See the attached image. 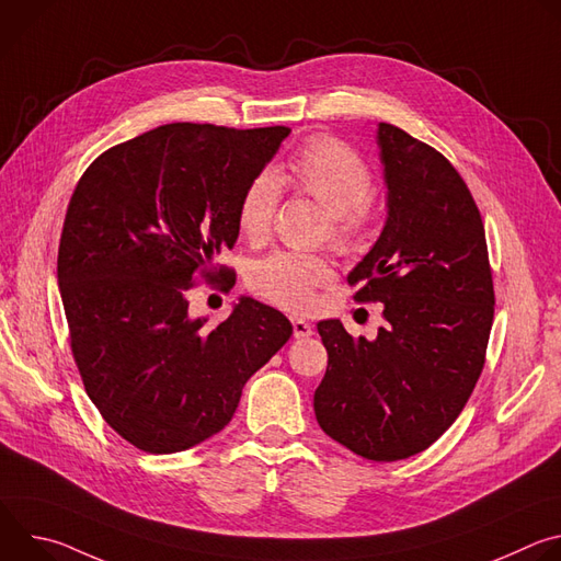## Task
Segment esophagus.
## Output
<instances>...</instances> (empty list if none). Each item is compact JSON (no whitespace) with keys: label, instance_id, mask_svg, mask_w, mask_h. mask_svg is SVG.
I'll use <instances>...</instances> for the list:
<instances>
[{"label":"esophagus","instance_id":"obj_1","mask_svg":"<svg viewBox=\"0 0 561 561\" xmlns=\"http://www.w3.org/2000/svg\"><path fill=\"white\" fill-rule=\"evenodd\" d=\"M290 322H293V335H295L297 340L312 335V327L306 322V319H299V317H290Z\"/></svg>","mask_w":561,"mask_h":561}]
</instances>
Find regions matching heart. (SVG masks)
Here are the masks:
<instances>
[{"mask_svg": "<svg viewBox=\"0 0 561 561\" xmlns=\"http://www.w3.org/2000/svg\"><path fill=\"white\" fill-rule=\"evenodd\" d=\"M282 184L314 199L329 210V239L340 251H351L368 232L375 208L370 199L373 175L364 159L344 141L312 137L288 162L286 171L257 173L237 204V228L251 244L268 239L282 199ZM335 268L324 255L277 251L253 264L251 288L264 299L304 310L314 293L331 286Z\"/></svg>", "mask_w": 561, "mask_h": 561, "instance_id": "obj_1", "label": "heart"}]
</instances>
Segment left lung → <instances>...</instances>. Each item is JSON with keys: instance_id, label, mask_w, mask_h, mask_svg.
Listing matches in <instances>:
<instances>
[{"instance_id": "8db88e82", "label": "left lung", "mask_w": 561, "mask_h": 561, "mask_svg": "<svg viewBox=\"0 0 561 561\" xmlns=\"http://www.w3.org/2000/svg\"><path fill=\"white\" fill-rule=\"evenodd\" d=\"M388 219L351 271L355 301L383 304L377 340L319 322L329 353L314 390L322 431L373 461L426 450L482 375L495 314L484 221L448 159L407 130L377 128Z\"/></svg>"}]
</instances>
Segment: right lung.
I'll use <instances>...</instances> for the list:
<instances>
[{"instance_id":"right-lung-1","label":"right lung","mask_w":561,"mask_h":561,"mask_svg":"<svg viewBox=\"0 0 561 561\" xmlns=\"http://www.w3.org/2000/svg\"><path fill=\"white\" fill-rule=\"evenodd\" d=\"M290 128L178 122L104 150L79 178L57 255L70 351L104 422L144 453L186 450L234 415L244 383L293 335L251 297L208 327L188 317L197 275L239 234L237 204Z\"/></svg>"}]
</instances>
